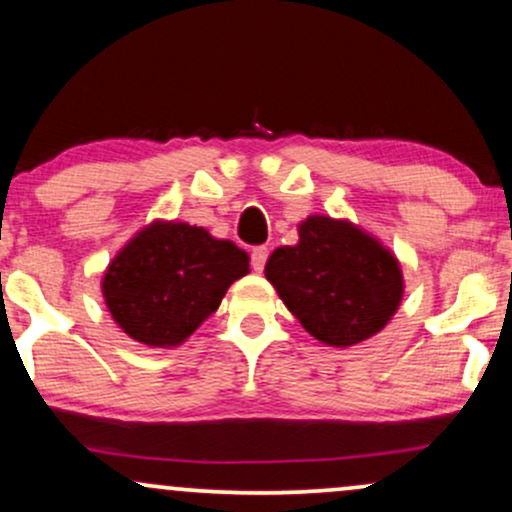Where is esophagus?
Here are the masks:
<instances>
[{
	"mask_svg": "<svg viewBox=\"0 0 512 512\" xmlns=\"http://www.w3.org/2000/svg\"><path fill=\"white\" fill-rule=\"evenodd\" d=\"M267 257H269V250L264 248V245H260V248H255L250 252V264L252 269H255L257 274L264 272V264H267Z\"/></svg>",
	"mask_w": 512,
	"mask_h": 512,
	"instance_id": "esophagus-1",
	"label": "esophagus"
}]
</instances>
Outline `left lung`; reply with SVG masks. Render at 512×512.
Segmentation results:
<instances>
[{
    "label": "left lung",
    "mask_w": 512,
    "mask_h": 512,
    "mask_svg": "<svg viewBox=\"0 0 512 512\" xmlns=\"http://www.w3.org/2000/svg\"><path fill=\"white\" fill-rule=\"evenodd\" d=\"M264 276L305 332L337 349L378 334L404 296L402 267L378 238L320 214L298 226L296 245L272 252Z\"/></svg>",
    "instance_id": "1"
}]
</instances>
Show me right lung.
Instances as JSON below:
<instances>
[{
	"mask_svg": "<svg viewBox=\"0 0 512 512\" xmlns=\"http://www.w3.org/2000/svg\"><path fill=\"white\" fill-rule=\"evenodd\" d=\"M250 272L248 252L202 226L154 221L115 255L103 298L122 332L146 346H178Z\"/></svg>",
	"mask_w": 512,
	"mask_h": 512,
	"instance_id": "1",
	"label": "right lung"
}]
</instances>
